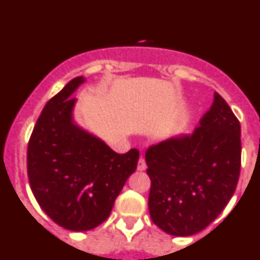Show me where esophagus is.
Listing matches in <instances>:
<instances>
[{"label":"esophagus","instance_id":"obj_1","mask_svg":"<svg viewBox=\"0 0 260 260\" xmlns=\"http://www.w3.org/2000/svg\"><path fill=\"white\" fill-rule=\"evenodd\" d=\"M146 168H147V165H146V159H144L143 157H141L139 158V160H138V166H137V169L138 171H146Z\"/></svg>","mask_w":260,"mask_h":260}]
</instances>
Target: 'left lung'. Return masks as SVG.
Wrapping results in <instances>:
<instances>
[{
	"label": "left lung",
	"mask_w": 260,
	"mask_h": 260,
	"mask_svg": "<svg viewBox=\"0 0 260 260\" xmlns=\"http://www.w3.org/2000/svg\"><path fill=\"white\" fill-rule=\"evenodd\" d=\"M240 124L217 92L192 136L153 144L146 152L148 208L163 232L188 237L225 208L240 173Z\"/></svg>",
	"instance_id": "left-lung-1"
}]
</instances>
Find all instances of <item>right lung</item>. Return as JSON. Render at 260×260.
<instances>
[{
    "mask_svg": "<svg viewBox=\"0 0 260 260\" xmlns=\"http://www.w3.org/2000/svg\"><path fill=\"white\" fill-rule=\"evenodd\" d=\"M84 78H73L51 98L38 117L27 148V174L43 212L66 229H93L111 214L128 177L137 169L139 151L118 154L72 122Z\"/></svg>",
    "mask_w": 260,
    "mask_h": 260,
    "instance_id": "1",
    "label": "right lung"
}]
</instances>
